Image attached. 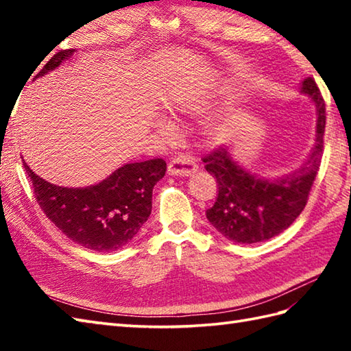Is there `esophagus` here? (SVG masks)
I'll return each mask as SVG.
<instances>
[{
	"mask_svg": "<svg viewBox=\"0 0 351 351\" xmlns=\"http://www.w3.org/2000/svg\"><path fill=\"white\" fill-rule=\"evenodd\" d=\"M167 171L171 176H191L197 171V164L189 156L181 155L180 158H175L169 162Z\"/></svg>",
	"mask_w": 351,
	"mask_h": 351,
	"instance_id": "obj_1",
	"label": "esophagus"
}]
</instances>
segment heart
Returning a JSON list of instances; mask_svg holds the SVG:
<instances>
[{
  "label": "heart",
  "instance_id": "b5f03b06",
  "mask_svg": "<svg viewBox=\"0 0 351 351\" xmlns=\"http://www.w3.org/2000/svg\"><path fill=\"white\" fill-rule=\"evenodd\" d=\"M156 126H158V130L162 134H170L171 132V125L167 121H160L158 123H156Z\"/></svg>",
  "mask_w": 351,
  "mask_h": 351
}]
</instances>
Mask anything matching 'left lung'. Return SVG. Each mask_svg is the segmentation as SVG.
Listing matches in <instances>:
<instances>
[{
    "label": "left lung",
    "mask_w": 351,
    "mask_h": 351,
    "mask_svg": "<svg viewBox=\"0 0 351 351\" xmlns=\"http://www.w3.org/2000/svg\"><path fill=\"white\" fill-rule=\"evenodd\" d=\"M300 93L317 110L315 143L306 160L289 173L267 178L238 162L228 149H217L204 158L205 169L215 176L219 196L206 210V219L228 240L253 244L279 235L299 217L323 156L326 107L315 81L304 78Z\"/></svg>",
    "instance_id": "8db88e82"
}]
</instances>
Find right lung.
<instances>
[{
    "label": "right lung",
    "mask_w": 351,
    "mask_h": 351,
    "mask_svg": "<svg viewBox=\"0 0 351 351\" xmlns=\"http://www.w3.org/2000/svg\"><path fill=\"white\" fill-rule=\"evenodd\" d=\"M73 54L75 49L57 52L33 81L58 69ZM24 167L47 217L72 241L95 252H114L134 240L151 215L155 184L167 170L161 158L128 162L98 184L73 189L45 181L25 161Z\"/></svg>",
    "instance_id": "1"
}]
</instances>
